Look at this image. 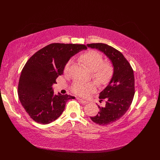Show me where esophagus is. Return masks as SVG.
<instances>
[{
  "label": "esophagus",
  "mask_w": 160,
  "mask_h": 160,
  "mask_svg": "<svg viewBox=\"0 0 160 160\" xmlns=\"http://www.w3.org/2000/svg\"><path fill=\"white\" fill-rule=\"evenodd\" d=\"M80 102H82L83 104H88V101H86V100H83V99H82V98H77Z\"/></svg>",
  "instance_id": "1"
}]
</instances>
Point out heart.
I'll list each match as a JSON object with an SVG mask.
<instances>
[{
	"instance_id": "1",
	"label": "heart",
	"mask_w": 160,
	"mask_h": 160,
	"mask_svg": "<svg viewBox=\"0 0 160 160\" xmlns=\"http://www.w3.org/2000/svg\"><path fill=\"white\" fill-rule=\"evenodd\" d=\"M80 62L92 72L93 78L100 85H105L110 81L113 74V67L109 62H103L102 55L95 50H89L80 57ZM70 62L65 67L64 71L67 72ZM97 84L94 82L82 83L76 82L71 87L73 93L82 97H88L96 91Z\"/></svg>"
}]
</instances>
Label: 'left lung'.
<instances>
[{
    "instance_id": "obj_1",
    "label": "left lung",
    "mask_w": 160,
    "mask_h": 160,
    "mask_svg": "<svg viewBox=\"0 0 160 160\" xmlns=\"http://www.w3.org/2000/svg\"><path fill=\"white\" fill-rule=\"evenodd\" d=\"M104 53L113 67V74L107 86L100 93V101L106 100L104 107L100 106L97 115L90 117L92 121L106 126L119 119L130 108L134 93V75L130 64L123 54L115 48L104 43L87 44Z\"/></svg>"
}]
</instances>
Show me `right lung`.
<instances>
[{
  "mask_svg": "<svg viewBox=\"0 0 160 160\" xmlns=\"http://www.w3.org/2000/svg\"><path fill=\"white\" fill-rule=\"evenodd\" d=\"M87 48L84 45L52 43L38 50L25 64L18 96L33 121L42 124L54 121L63 113L67 100L75 98L60 93L55 95L52 86L71 58Z\"/></svg>",
  "mask_w": 160,
  "mask_h": 160,
  "instance_id": "add662e5",
  "label": "right lung"
}]
</instances>
